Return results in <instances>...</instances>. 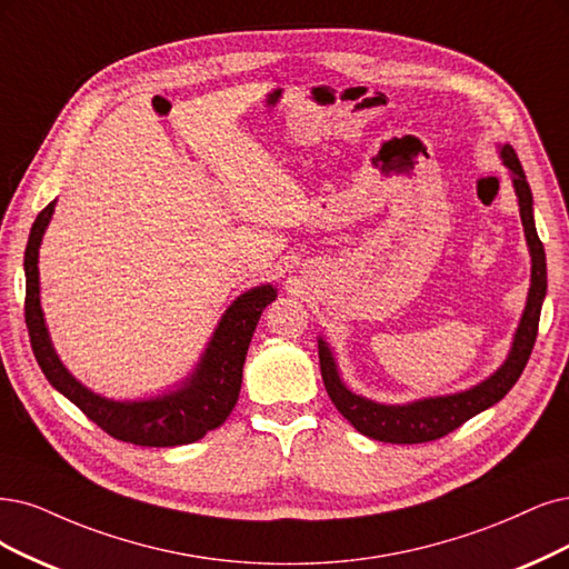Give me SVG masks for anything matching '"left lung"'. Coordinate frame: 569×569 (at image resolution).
<instances>
[{
  "mask_svg": "<svg viewBox=\"0 0 569 569\" xmlns=\"http://www.w3.org/2000/svg\"><path fill=\"white\" fill-rule=\"evenodd\" d=\"M499 154L503 166L511 171L525 239H528L530 258H532L528 305H525L522 319L518 323L507 361H503V366L495 375H490L488 380H482L480 385L467 391L422 398V401L406 403V406H385L347 389V385L340 380L338 363L332 359L330 347L323 340H319L321 377H323L330 401L342 412L345 419H349L356 431H361L368 438L382 440V443H398V446L429 443V440L443 438L450 431L459 429L473 415L499 403L518 382V377L522 375L525 366L530 361V353L537 340L541 302L546 298V252H543V243L537 237L535 216H532V192H530L528 180H525L518 154L511 144H501Z\"/></svg>",
  "mask_w": 569,
  "mask_h": 569,
  "instance_id": "obj_1",
  "label": "left lung"
}]
</instances>
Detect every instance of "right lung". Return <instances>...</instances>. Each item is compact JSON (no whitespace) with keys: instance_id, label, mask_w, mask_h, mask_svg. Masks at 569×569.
I'll return each instance as SVG.
<instances>
[{"instance_id":"right-lung-1","label":"right lung","mask_w":569,"mask_h":569,"mask_svg":"<svg viewBox=\"0 0 569 569\" xmlns=\"http://www.w3.org/2000/svg\"><path fill=\"white\" fill-rule=\"evenodd\" d=\"M56 199L37 216L26 248V323L34 359L51 387L123 443L147 448H171L194 443L218 429L239 401L243 363L262 309L277 300V288L258 286L239 296L210 338L194 372L176 389L147 401H112L77 382L60 363L39 302V246L51 222Z\"/></svg>"}]
</instances>
